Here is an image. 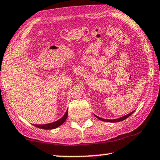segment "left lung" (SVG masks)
I'll list each match as a JSON object with an SVG mask.
<instances>
[{
  "mask_svg": "<svg viewBox=\"0 0 160 160\" xmlns=\"http://www.w3.org/2000/svg\"><path fill=\"white\" fill-rule=\"evenodd\" d=\"M133 113V111L131 112L130 113L127 114V115L123 116H122V117H121V118H117V119H113V120H109V119H104V118H100V117H98V116H95V117L98 118L99 120L103 121H106V122H119V121H123V120H125L126 118H127L128 117H129V116H130L131 115H132V114Z\"/></svg>",
  "mask_w": 160,
  "mask_h": 160,
  "instance_id": "left-lung-1",
  "label": "left lung"
}]
</instances>
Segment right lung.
Returning <instances> with one entry per match:
<instances>
[{"instance_id": "obj_1", "label": "right lung", "mask_w": 160, "mask_h": 160, "mask_svg": "<svg viewBox=\"0 0 160 160\" xmlns=\"http://www.w3.org/2000/svg\"><path fill=\"white\" fill-rule=\"evenodd\" d=\"M68 111H67L66 113H65V115H64L60 119H59L58 121H55V122L47 123V124H42V125L34 124V126H36V127H37V128H42V129H54V128H57L58 126H61L62 124H63L64 122H65V121H66L67 118H68Z\"/></svg>"}]
</instances>
